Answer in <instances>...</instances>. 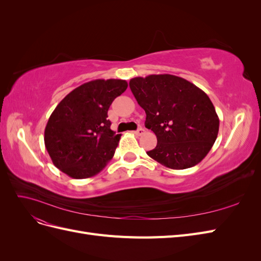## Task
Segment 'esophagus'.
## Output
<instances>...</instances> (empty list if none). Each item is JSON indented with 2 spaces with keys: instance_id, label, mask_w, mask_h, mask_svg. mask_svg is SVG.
Returning <instances> with one entry per match:
<instances>
[{
  "instance_id": "obj_1",
  "label": "esophagus",
  "mask_w": 261,
  "mask_h": 261,
  "mask_svg": "<svg viewBox=\"0 0 261 261\" xmlns=\"http://www.w3.org/2000/svg\"><path fill=\"white\" fill-rule=\"evenodd\" d=\"M134 134H135V135H137V136H141V135H144V134H145V129L144 128H138L137 130L134 132Z\"/></svg>"
}]
</instances>
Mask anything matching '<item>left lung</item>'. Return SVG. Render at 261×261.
Segmentation results:
<instances>
[{"label": "left lung", "instance_id": "8db88e82", "mask_svg": "<svg viewBox=\"0 0 261 261\" xmlns=\"http://www.w3.org/2000/svg\"><path fill=\"white\" fill-rule=\"evenodd\" d=\"M130 90L145 110L148 129L158 144L147 154L169 169L198 164L218 137L219 117L207 93L184 78L149 75L129 81Z\"/></svg>", "mask_w": 261, "mask_h": 261}]
</instances>
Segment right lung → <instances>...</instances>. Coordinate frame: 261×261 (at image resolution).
<instances>
[{
	"label": "right lung",
	"mask_w": 261,
	"mask_h": 261,
	"mask_svg": "<svg viewBox=\"0 0 261 261\" xmlns=\"http://www.w3.org/2000/svg\"><path fill=\"white\" fill-rule=\"evenodd\" d=\"M127 86L122 80H94L70 91L54 109L44 129V145L59 170L80 179L106 168L121 138L110 128L108 110Z\"/></svg>",
	"instance_id": "1"
}]
</instances>
